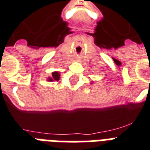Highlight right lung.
<instances>
[{"mask_svg": "<svg viewBox=\"0 0 150 150\" xmlns=\"http://www.w3.org/2000/svg\"><path fill=\"white\" fill-rule=\"evenodd\" d=\"M60 79V75L58 72H53L52 74V78H49V81H54V80H59Z\"/></svg>", "mask_w": 150, "mask_h": 150, "instance_id": "obj_1", "label": "right lung"}]
</instances>
